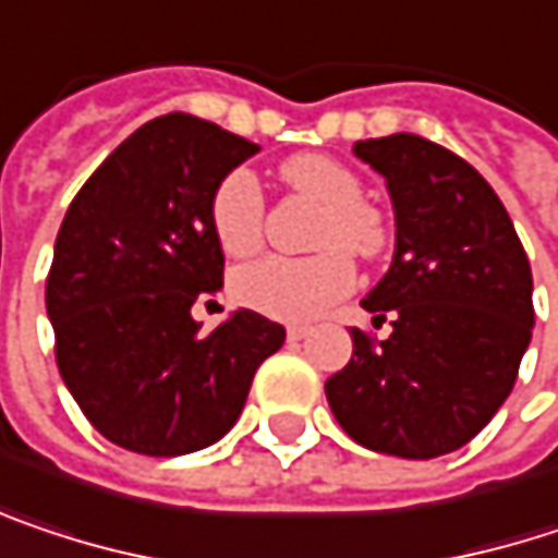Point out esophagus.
Here are the masks:
<instances>
[{"mask_svg": "<svg viewBox=\"0 0 558 558\" xmlns=\"http://www.w3.org/2000/svg\"><path fill=\"white\" fill-rule=\"evenodd\" d=\"M303 338H310V326H287V341L300 344Z\"/></svg>", "mask_w": 558, "mask_h": 558, "instance_id": "34e87169", "label": "esophagus"}]
</instances>
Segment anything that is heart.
<instances>
[{
    "instance_id": "1",
    "label": "heart",
    "mask_w": 558,
    "mask_h": 558,
    "mask_svg": "<svg viewBox=\"0 0 558 558\" xmlns=\"http://www.w3.org/2000/svg\"><path fill=\"white\" fill-rule=\"evenodd\" d=\"M280 175L290 187L323 204L316 245L326 248L306 258L268 255L239 268L232 278V296L262 316L303 323L319 316L354 283V268L337 245L354 255H374L383 245V227L377 214L364 204V187L357 175L338 159L300 153L280 166ZM262 217L265 197L255 172L232 169L220 178L210 197V229L227 255L242 258L262 245Z\"/></svg>"
}]
</instances>
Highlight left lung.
I'll return each instance as SVG.
<instances>
[{"instance_id":"obj_1","label":"left lung","mask_w":558,"mask_h":558,"mask_svg":"<svg viewBox=\"0 0 558 558\" xmlns=\"http://www.w3.org/2000/svg\"><path fill=\"white\" fill-rule=\"evenodd\" d=\"M386 178L396 252L361 300L392 335L351 329L354 354L326 380L331 415L361 447L405 460L460 450L511 396L533 331V278L492 184L415 133L357 140Z\"/></svg>"}]
</instances>
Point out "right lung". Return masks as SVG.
<instances>
[{"instance_id":"1","label":"right lung","mask_w":558,"mask_h":558,"mask_svg":"<svg viewBox=\"0 0 558 558\" xmlns=\"http://www.w3.org/2000/svg\"><path fill=\"white\" fill-rule=\"evenodd\" d=\"M258 146L191 114L130 133L95 169L57 232L47 316L57 367L111 444L181 457L217 444L283 326L235 310L201 331L191 306L223 287L210 229L220 178Z\"/></svg>"}]
</instances>
